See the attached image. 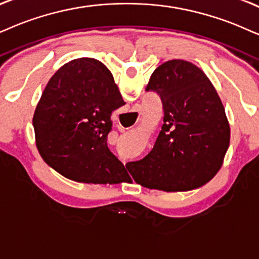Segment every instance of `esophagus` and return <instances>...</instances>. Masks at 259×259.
I'll return each instance as SVG.
<instances>
[{
	"mask_svg": "<svg viewBox=\"0 0 259 259\" xmlns=\"http://www.w3.org/2000/svg\"><path fill=\"white\" fill-rule=\"evenodd\" d=\"M133 114H140V112H139V110H137V109H136V107H135V109H133Z\"/></svg>",
	"mask_w": 259,
	"mask_h": 259,
	"instance_id": "34e87169",
	"label": "esophagus"
}]
</instances>
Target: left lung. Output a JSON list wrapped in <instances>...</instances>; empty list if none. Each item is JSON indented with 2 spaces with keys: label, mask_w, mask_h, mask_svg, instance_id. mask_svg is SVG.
<instances>
[{
  "label": "left lung",
  "mask_w": 259,
  "mask_h": 259,
  "mask_svg": "<svg viewBox=\"0 0 259 259\" xmlns=\"http://www.w3.org/2000/svg\"><path fill=\"white\" fill-rule=\"evenodd\" d=\"M146 90L161 98L163 124L148 155L126 163L134 181L166 192L207 184L220 171L231 139L210 80L191 62L171 60L154 70Z\"/></svg>",
  "instance_id": "left-lung-1"
}]
</instances>
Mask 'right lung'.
Masks as SVG:
<instances>
[{"instance_id":"add662e5","label":"right lung","mask_w":259,"mask_h":259,"mask_svg":"<svg viewBox=\"0 0 259 259\" xmlns=\"http://www.w3.org/2000/svg\"><path fill=\"white\" fill-rule=\"evenodd\" d=\"M113 76L100 61L73 60L52 75L35 107V145L65 178L87 184L125 182L124 165L107 148L111 114L124 105Z\"/></svg>"}]
</instances>
